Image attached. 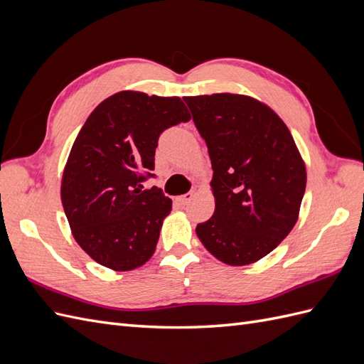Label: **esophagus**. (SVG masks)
Here are the masks:
<instances>
[{"label": "esophagus", "mask_w": 364, "mask_h": 364, "mask_svg": "<svg viewBox=\"0 0 364 364\" xmlns=\"http://www.w3.org/2000/svg\"><path fill=\"white\" fill-rule=\"evenodd\" d=\"M193 197H194V193H186V194L178 197V202L181 205H188L193 200Z\"/></svg>", "instance_id": "esophagus-1"}]
</instances>
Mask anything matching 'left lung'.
<instances>
[{
    "mask_svg": "<svg viewBox=\"0 0 364 364\" xmlns=\"http://www.w3.org/2000/svg\"><path fill=\"white\" fill-rule=\"evenodd\" d=\"M213 165L214 215L196 234L229 266L266 257L290 234L304 199L306 171L284 121L240 94L183 97Z\"/></svg>",
    "mask_w": 364,
    "mask_h": 364,
    "instance_id": "8db88e82",
    "label": "left lung"
}]
</instances>
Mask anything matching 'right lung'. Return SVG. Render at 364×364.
Masks as SVG:
<instances>
[{
    "label": "right lung",
    "mask_w": 364,
    "mask_h": 364,
    "mask_svg": "<svg viewBox=\"0 0 364 364\" xmlns=\"http://www.w3.org/2000/svg\"><path fill=\"white\" fill-rule=\"evenodd\" d=\"M191 119L179 97L121 91L98 105L77 135L60 197L79 246L117 272L134 270L155 253L171 199L142 182L153 178L165 129Z\"/></svg>",
    "instance_id": "add662e5"
}]
</instances>
